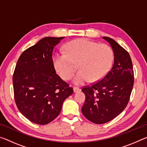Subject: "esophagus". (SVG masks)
Returning <instances> with one entry per match:
<instances>
[{
  "mask_svg": "<svg viewBox=\"0 0 147 147\" xmlns=\"http://www.w3.org/2000/svg\"><path fill=\"white\" fill-rule=\"evenodd\" d=\"M80 91V89H79L77 87H74L73 88V92L74 93H78V92Z\"/></svg>",
  "mask_w": 147,
  "mask_h": 147,
  "instance_id": "obj_1",
  "label": "esophagus"
}]
</instances>
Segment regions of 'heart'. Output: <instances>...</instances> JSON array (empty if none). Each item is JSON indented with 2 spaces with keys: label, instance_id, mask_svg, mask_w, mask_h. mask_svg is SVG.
Returning a JSON list of instances; mask_svg holds the SVG:
<instances>
[{
  "label": "heart",
  "instance_id": "obj_1",
  "mask_svg": "<svg viewBox=\"0 0 147 147\" xmlns=\"http://www.w3.org/2000/svg\"><path fill=\"white\" fill-rule=\"evenodd\" d=\"M64 49L66 54L57 53L54 55V67L61 78L67 80L76 70L73 62L78 63L80 71L73 79L75 85H82L89 80L92 83L97 82L112 66L114 54L108 45L78 39L67 43Z\"/></svg>",
  "mask_w": 147,
  "mask_h": 147
}]
</instances>
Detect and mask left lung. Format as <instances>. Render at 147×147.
<instances>
[{"mask_svg":"<svg viewBox=\"0 0 147 147\" xmlns=\"http://www.w3.org/2000/svg\"><path fill=\"white\" fill-rule=\"evenodd\" d=\"M102 38L113 51L112 68L98 82L82 89L86 96L82 112L95 124L108 123L125 109L134 82L132 62L128 52L113 39Z\"/></svg>","mask_w":147,"mask_h":147,"instance_id":"obj_1","label":"left lung"}]
</instances>
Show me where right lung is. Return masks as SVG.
Segmentation results:
<instances>
[{
    "instance_id": "add662e5",
    "label": "right lung",
    "mask_w": 147,
    "mask_h": 147,
    "mask_svg": "<svg viewBox=\"0 0 147 147\" xmlns=\"http://www.w3.org/2000/svg\"><path fill=\"white\" fill-rule=\"evenodd\" d=\"M64 37H47L20 56L13 76L14 97L19 110L29 121L44 125L60 113L62 104L73 93L56 73L54 47Z\"/></svg>"
}]
</instances>
